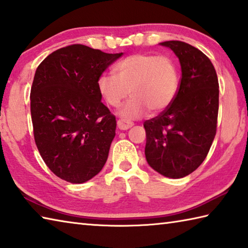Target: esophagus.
Returning a JSON list of instances; mask_svg holds the SVG:
<instances>
[{
  "label": "esophagus",
  "mask_w": 248,
  "mask_h": 248,
  "mask_svg": "<svg viewBox=\"0 0 248 248\" xmlns=\"http://www.w3.org/2000/svg\"><path fill=\"white\" fill-rule=\"evenodd\" d=\"M117 125H118V128L120 130H128L129 128L132 127L133 124L131 123V121H129V120L118 119V121H117Z\"/></svg>",
  "instance_id": "obj_1"
}]
</instances>
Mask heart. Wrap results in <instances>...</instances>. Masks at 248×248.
<instances>
[{
	"label": "heart",
	"mask_w": 248,
	"mask_h": 248,
	"mask_svg": "<svg viewBox=\"0 0 248 248\" xmlns=\"http://www.w3.org/2000/svg\"><path fill=\"white\" fill-rule=\"evenodd\" d=\"M117 77L110 74L98 79V90L112 107H119L129 93L132 97L121 109L125 118H138L147 109L163 111L174 101L179 90V71L168 55L133 54L116 65Z\"/></svg>",
	"instance_id": "b5f03b06"
}]
</instances>
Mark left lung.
<instances>
[{
  "mask_svg": "<svg viewBox=\"0 0 248 248\" xmlns=\"http://www.w3.org/2000/svg\"><path fill=\"white\" fill-rule=\"evenodd\" d=\"M181 65L179 90L171 105L143 124L148 165L168 178L192 173L205 160L217 131L219 83L213 62L199 48L166 41Z\"/></svg>",
  "mask_w": 248,
  "mask_h": 248,
  "instance_id": "1",
  "label": "left lung"
}]
</instances>
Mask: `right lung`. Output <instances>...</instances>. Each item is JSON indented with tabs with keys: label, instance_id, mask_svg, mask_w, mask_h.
I'll use <instances>...</instances> for the list:
<instances>
[{
	"label": "right lung",
	"instance_id": "1",
	"mask_svg": "<svg viewBox=\"0 0 248 248\" xmlns=\"http://www.w3.org/2000/svg\"><path fill=\"white\" fill-rule=\"evenodd\" d=\"M121 55L71 44L35 70L30 92L34 142L49 170L67 182L88 181L106 163L117 124L101 102L97 82Z\"/></svg>",
	"mask_w": 248,
	"mask_h": 248
}]
</instances>
